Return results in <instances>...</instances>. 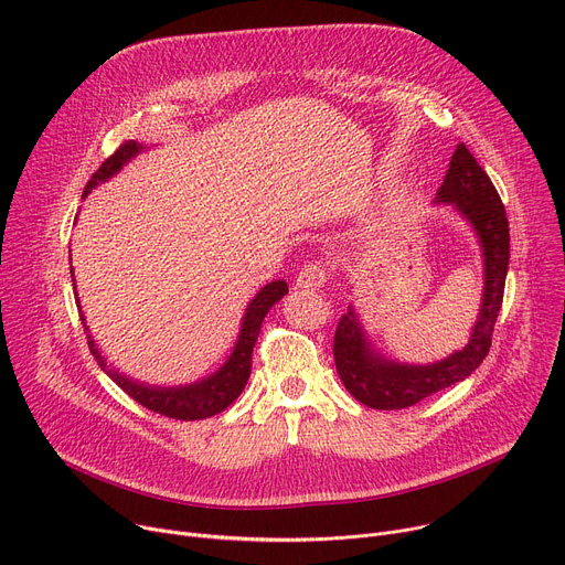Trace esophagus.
I'll use <instances>...</instances> for the list:
<instances>
[{"label": "esophagus", "instance_id": "34e87169", "mask_svg": "<svg viewBox=\"0 0 565 565\" xmlns=\"http://www.w3.org/2000/svg\"><path fill=\"white\" fill-rule=\"evenodd\" d=\"M327 268L322 266V264H306L301 270H299V275H297V279H295V286L297 288H301V290H316V288H320V286H324V281H327Z\"/></svg>", "mask_w": 565, "mask_h": 565}]
</instances>
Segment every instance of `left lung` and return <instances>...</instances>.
Instances as JSON below:
<instances>
[{"label":"left lung","instance_id":"left-lung-1","mask_svg":"<svg viewBox=\"0 0 565 565\" xmlns=\"http://www.w3.org/2000/svg\"><path fill=\"white\" fill-rule=\"evenodd\" d=\"M437 200L452 204L473 225L482 243L484 292L480 316L469 344L448 355L446 361L435 365H398L370 349L361 322L349 306L333 338L335 370L349 394L374 409L409 407L465 381L480 367L491 349L509 266V223L493 182L465 143H457L452 152Z\"/></svg>","mask_w":565,"mask_h":565}]
</instances>
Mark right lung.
Segmentation results:
<instances>
[{
  "label": "right lung",
  "mask_w": 565,
  "mask_h": 565,
  "mask_svg": "<svg viewBox=\"0 0 565 565\" xmlns=\"http://www.w3.org/2000/svg\"><path fill=\"white\" fill-rule=\"evenodd\" d=\"M139 148L141 146L137 141L121 143L113 152V156L94 171V175L89 178L83 193L87 195L98 182H104L110 175H115L130 158L137 156ZM72 281H74V270H72ZM286 292H288V284L284 279L264 286L259 290V295H256L245 309L238 342L230 355V361L214 376L204 379L200 383H193V385H182V387H150L143 383H135V381L121 376L119 372L110 370L106 358L100 355L98 349L94 347V340L87 333V324H83V327H85L87 344H89L92 355L96 358V363L130 398H135L143 407H148L150 413L164 415L169 419L198 422V419H207V417L223 413V409L245 390V383H247L249 370H252V349L256 344V338H259L264 318L273 309V303H277Z\"/></svg>",
  "instance_id": "1"
}]
</instances>
